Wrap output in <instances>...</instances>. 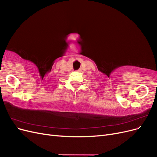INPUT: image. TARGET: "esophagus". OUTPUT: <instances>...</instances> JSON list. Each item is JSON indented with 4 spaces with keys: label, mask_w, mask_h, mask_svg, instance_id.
Returning <instances> with one entry per match:
<instances>
[{
    "label": "esophagus",
    "mask_w": 157,
    "mask_h": 157,
    "mask_svg": "<svg viewBox=\"0 0 157 157\" xmlns=\"http://www.w3.org/2000/svg\"><path fill=\"white\" fill-rule=\"evenodd\" d=\"M78 72H79V73H82V70H81V69H78Z\"/></svg>",
    "instance_id": "1"
}]
</instances>
